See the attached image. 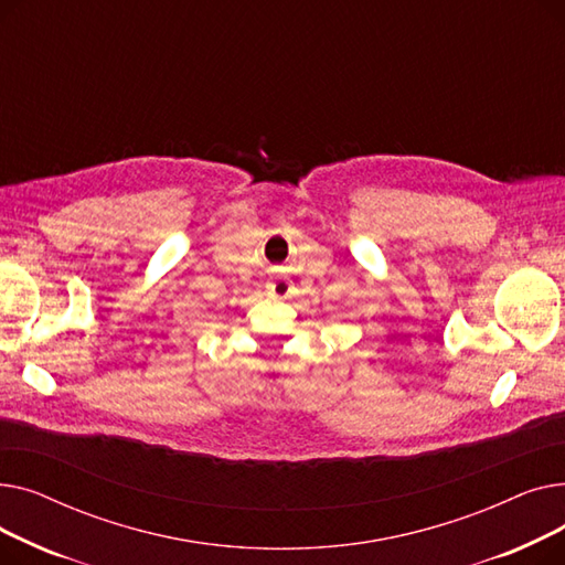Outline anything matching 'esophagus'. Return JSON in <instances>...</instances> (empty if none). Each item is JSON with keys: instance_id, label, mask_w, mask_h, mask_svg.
<instances>
[{"instance_id": "obj_1", "label": "esophagus", "mask_w": 565, "mask_h": 565, "mask_svg": "<svg viewBox=\"0 0 565 565\" xmlns=\"http://www.w3.org/2000/svg\"><path fill=\"white\" fill-rule=\"evenodd\" d=\"M290 290H292V284L286 277H277L275 281L267 284V292H270L273 298H286Z\"/></svg>"}]
</instances>
